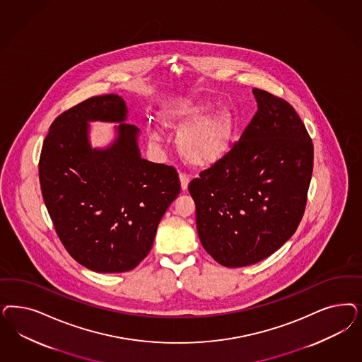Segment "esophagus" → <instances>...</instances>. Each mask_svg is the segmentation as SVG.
Segmentation results:
<instances>
[{"instance_id":"esophagus-1","label":"esophagus","mask_w":362,"mask_h":362,"mask_svg":"<svg viewBox=\"0 0 362 362\" xmlns=\"http://www.w3.org/2000/svg\"><path fill=\"white\" fill-rule=\"evenodd\" d=\"M189 177L187 175H184V173H181L180 175V184H181V189L182 190H187V187H189Z\"/></svg>"}]
</instances>
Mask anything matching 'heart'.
Here are the masks:
<instances>
[{"mask_svg":"<svg viewBox=\"0 0 362 362\" xmlns=\"http://www.w3.org/2000/svg\"><path fill=\"white\" fill-rule=\"evenodd\" d=\"M214 106L197 101L182 104L165 112L161 119L168 128L181 132L178 149L187 163L205 166L217 163L230 149L235 132L233 113L221 109L211 113ZM152 140H158V134L151 132Z\"/></svg>","mask_w":362,"mask_h":362,"instance_id":"heart-1","label":"heart"}]
</instances>
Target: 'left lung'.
<instances>
[{
    "instance_id": "left-lung-1",
    "label": "left lung",
    "mask_w": 362,
    "mask_h": 362,
    "mask_svg": "<svg viewBox=\"0 0 362 362\" xmlns=\"http://www.w3.org/2000/svg\"><path fill=\"white\" fill-rule=\"evenodd\" d=\"M253 94L258 109L240 141L189 184L199 241L226 268L259 262L292 237L313 172V144L293 106Z\"/></svg>"
}]
</instances>
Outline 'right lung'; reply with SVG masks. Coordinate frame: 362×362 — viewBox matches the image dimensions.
<instances>
[{"label":"right lung","instance_id":"add662e5","mask_svg":"<svg viewBox=\"0 0 362 362\" xmlns=\"http://www.w3.org/2000/svg\"><path fill=\"white\" fill-rule=\"evenodd\" d=\"M127 118L121 95L92 97L53 121L40 157L42 197L59 240L97 273L136 268L181 189L173 166L141 157L140 129ZM97 120L119 124L106 148L90 144V122Z\"/></svg>","mask_w":362,"mask_h":362}]
</instances>
